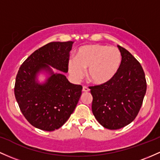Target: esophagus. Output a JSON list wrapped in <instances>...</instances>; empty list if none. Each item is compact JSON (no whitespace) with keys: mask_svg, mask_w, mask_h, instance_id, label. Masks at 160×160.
Returning a JSON list of instances; mask_svg holds the SVG:
<instances>
[{"mask_svg":"<svg viewBox=\"0 0 160 160\" xmlns=\"http://www.w3.org/2000/svg\"><path fill=\"white\" fill-rule=\"evenodd\" d=\"M89 91V89L88 87H87V86H83V92H87Z\"/></svg>","mask_w":160,"mask_h":160,"instance_id":"1","label":"esophagus"}]
</instances>
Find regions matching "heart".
Instances as JSON below:
<instances>
[{
  "mask_svg": "<svg viewBox=\"0 0 160 160\" xmlns=\"http://www.w3.org/2000/svg\"><path fill=\"white\" fill-rule=\"evenodd\" d=\"M122 62L119 49L99 44L83 45L77 50L76 58L68 61V70L74 80L82 79L87 69L88 77L96 84L109 82L115 76Z\"/></svg>",
  "mask_w": 160,
  "mask_h": 160,
  "instance_id": "1",
  "label": "heart"
}]
</instances>
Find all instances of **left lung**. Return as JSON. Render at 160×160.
<instances>
[{"label":"left lung","mask_w":160,"mask_h":160,"mask_svg":"<svg viewBox=\"0 0 160 160\" xmlns=\"http://www.w3.org/2000/svg\"><path fill=\"white\" fill-rule=\"evenodd\" d=\"M122 62L108 83L90 87L92 111L107 129L124 128L138 115L147 91L145 73L140 62L128 50L118 45Z\"/></svg>","instance_id":"obj_1"}]
</instances>
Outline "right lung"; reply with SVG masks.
Wrapping results in <instances>:
<instances>
[{"mask_svg":"<svg viewBox=\"0 0 160 160\" xmlns=\"http://www.w3.org/2000/svg\"><path fill=\"white\" fill-rule=\"evenodd\" d=\"M74 42H52L26 59L16 77L14 94L20 111L32 126L46 131L60 128L76 108L82 86L70 83L62 73H54L49 66L67 73L70 51ZM50 72L43 84L35 81L40 70Z\"/></svg>","mask_w":160,"mask_h":160,"instance_id":"add662e5","label":"right lung"}]
</instances>
